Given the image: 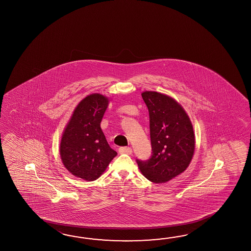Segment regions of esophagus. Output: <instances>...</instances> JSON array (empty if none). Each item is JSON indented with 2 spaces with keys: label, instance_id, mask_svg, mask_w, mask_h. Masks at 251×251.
Returning <instances> with one entry per match:
<instances>
[{
  "label": "esophagus",
  "instance_id": "obj_1",
  "mask_svg": "<svg viewBox=\"0 0 251 251\" xmlns=\"http://www.w3.org/2000/svg\"><path fill=\"white\" fill-rule=\"evenodd\" d=\"M118 151H119V153H121V154H123V153L131 154V153L133 152V150H132L131 147H120L119 150H118Z\"/></svg>",
  "mask_w": 251,
  "mask_h": 251
}]
</instances>
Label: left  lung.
<instances>
[{
	"label": "left lung",
	"instance_id": "1",
	"mask_svg": "<svg viewBox=\"0 0 251 251\" xmlns=\"http://www.w3.org/2000/svg\"><path fill=\"white\" fill-rule=\"evenodd\" d=\"M142 97L149 110L152 155L146 161H136L148 180L166 183L186 171L192 160L196 147L193 125L173 98L147 91Z\"/></svg>",
	"mask_w": 251,
	"mask_h": 251
}]
</instances>
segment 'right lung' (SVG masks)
<instances>
[{"instance_id":"add662e5","label":"right lung","mask_w":251,"mask_h":251,"mask_svg":"<svg viewBox=\"0 0 251 251\" xmlns=\"http://www.w3.org/2000/svg\"><path fill=\"white\" fill-rule=\"evenodd\" d=\"M108 103V98L100 93L85 97L75 107L62 134L63 164L74 176L87 181L101 176L118 154L107 144L100 127Z\"/></svg>"}]
</instances>
